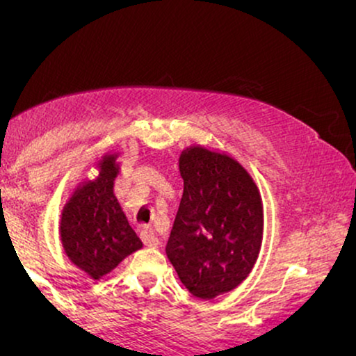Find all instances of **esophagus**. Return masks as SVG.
<instances>
[{
  "instance_id": "34e87169",
  "label": "esophagus",
  "mask_w": 356,
  "mask_h": 356,
  "mask_svg": "<svg viewBox=\"0 0 356 356\" xmlns=\"http://www.w3.org/2000/svg\"><path fill=\"white\" fill-rule=\"evenodd\" d=\"M142 241H144L145 246L149 248H157L159 244H161V241H159V238L155 236V232L152 229L142 231Z\"/></svg>"
}]
</instances>
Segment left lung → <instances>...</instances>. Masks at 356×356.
<instances>
[{
	"label": "left lung",
	"instance_id": "left-lung-1",
	"mask_svg": "<svg viewBox=\"0 0 356 356\" xmlns=\"http://www.w3.org/2000/svg\"><path fill=\"white\" fill-rule=\"evenodd\" d=\"M179 170L184 194L165 252L192 295L212 300L232 291L254 268L263 201L248 170L224 152L189 147Z\"/></svg>",
	"mask_w": 356,
	"mask_h": 356
}]
</instances>
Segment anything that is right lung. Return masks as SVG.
I'll list each match as a JSON object with an SVG mask.
<instances>
[{"instance_id": "right-lung-1", "label": "right lung", "mask_w": 356, "mask_h": 356, "mask_svg": "<svg viewBox=\"0 0 356 356\" xmlns=\"http://www.w3.org/2000/svg\"><path fill=\"white\" fill-rule=\"evenodd\" d=\"M118 154H105L99 175L76 187L61 211L60 238L65 254L92 280H100L142 248L115 194Z\"/></svg>"}]
</instances>
